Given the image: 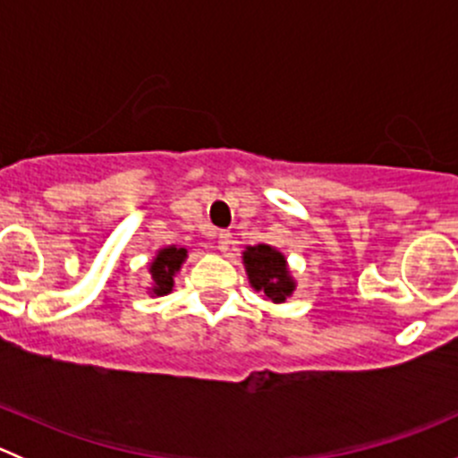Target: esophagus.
<instances>
[{
    "label": "esophagus",
    "mask_w": 458,
    "mask_h": 458,
    "mask_svg": "<svg viewBox=\"0 0 458 458\" xmlns=\"http://www.w3.org/2000/svg\"><path fill=\"white\" fill-rule=\"evenodd\" d=\"M215 239H216V248H219V250H228L230 243H233V234H230L228 230H216Z\"/></svg>",
    "instance_id": "esophagus-1"
}]
</instances>
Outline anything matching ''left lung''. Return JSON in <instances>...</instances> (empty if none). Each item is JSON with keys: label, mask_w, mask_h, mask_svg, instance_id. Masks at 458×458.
<instances>
[{"label": "left lung", "mask_w": 458, "mask_h": 458, "mask_svg": "<svg viewBox=\"0 0 458 458\" xmlns=\"http://www.w3.org/2000/svg\"><path fill=\"white\" fill-rule=\"evenodd\" d=\"M243 263H246L250 284L270 301L281 303L294 290V284L288 276V267H285V259L275 248L266 246V243L246 248Z\"/></svg>", "instance_id": "8db88e82"}]
</instances>
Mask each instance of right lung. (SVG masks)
Segmentation results:
<instances>
[{
    "mask_svg": "<svg viewBox=\"0 0 458 458\" xmlns=\"http://www.w3.org/2000/svg\"><path fill=\"white\" fill-rule=\"evenodd\" d=\"M183 259H186V248H164L159 250L155 261L150 266V275L152 281H155V288L152 293L155 294H168L173 290V276L174 272L182 267Z\"/></svg>",
    "mask_w": 458,
    "mask_h": 458,
    "instance_id": "add662e5",
    "label": "right lung"
}]
</instances>
